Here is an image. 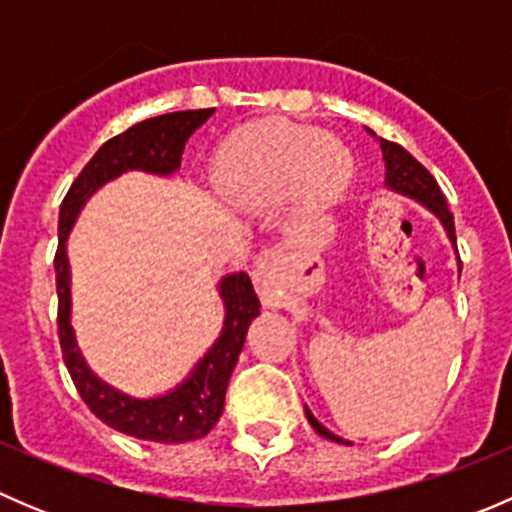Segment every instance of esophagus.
Segmentation results:
<instances>
[{
  "label": "esophagus",
  "mask_w": 512,
  "mask_h": 512,
  "mask_svg": "<svg viewBox=\"0 0 512 512\" xmlns=\"http://www.w3.org/2000/svg\"><path fill=\"white\" fill-rule=\"evenodd\" d=\"M277 262H280V257L275 252H262L252 265V280H255L257 292L267 304L275 302L277 297Z\"/></svg>",
  "instance_id": "obj_1"
}]
</instances>
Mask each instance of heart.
<instances>
[{
    "label": "heart",
    "mask_w": 512,
    "mask_h": 512,
    "mask_svg": "<svg viewBox=\"0 0 512 512\" xmlns=\"http://www.w3.org/2000/svg\"><path fill=\"white\" fill-rule=\"evenodd\" d=\"M354 160L342 141L317 128L272 123L237 133L213 160V185L240 205L265 203L289 183L297 213L332 205L352 178Z\"/></svg>",
    "instance_id": "b5f03b06"
}]
</instances>
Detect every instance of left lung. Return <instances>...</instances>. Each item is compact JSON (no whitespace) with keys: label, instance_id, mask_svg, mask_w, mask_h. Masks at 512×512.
<instances>
[{"label":"left lung","instance_id":"left-lung-1","mask_svg":"<svg viewBox=\"0 0 512 512\" xmlns=\"http://www.w3.org/2000/svg\"><path fill=\"white\" fill-rule=\"evenodd\" d=\"M366 133H369L371 138H376V133L371 131V128H366ZM381 146V158H384V185L389 190H394V193L399 195H406V198H411L414 203L421 205V208H426L428 213L433 215V218L438 220L443 227V232H446L448 242H451V247L456 250V227H453V215L451 210H448V203L446 198H443L441 188H438V183L433 180V175L428 173L426 168H423L418 160L411 156L409 151H404L401 146H396V143H389L384 141V138H376ZM458 255V250H456ZM458 275H461V260H458ZM304 414H307V421L312 423L314 431L319 433L322 438H327V441H334V443H342V446H352V441H347V438L337 436V433L329 431L327 426H322V423L314 418L312 411L304 406Z\"/></svg>","mask_w":512,"mask_h":512}]
</instances>
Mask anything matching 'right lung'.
<instances>
[{
  "label": "right lung",
  "instance_id": "add662e5",
  "mask_svg": "<svg viewBox=\"0 0 512 512\" xmlns=\"http://www.w3.org/2000/svg\"><path fill=\"white\" fill-rule=\"evenodd\" d=\"M215 108L175 111L146 118L121 136L111 138L86 163L66 193L59 210V250H56V294H59V342L66 369L94 414L106 426L153 443H185L208 436L223 416L227 381L237 364L252 319L260 317V299L245 272H230L215 285L223 299V329L210 349L195 361L183 381L163 394L133 396L108 384L86 361L71 327V265L69 235L81 210L103 188L123 173L170 178L180 168L188 138L208 121Z\"/></svg>",
  "mask_w": 512,
  "mask_h": 512
}]
</instances>
